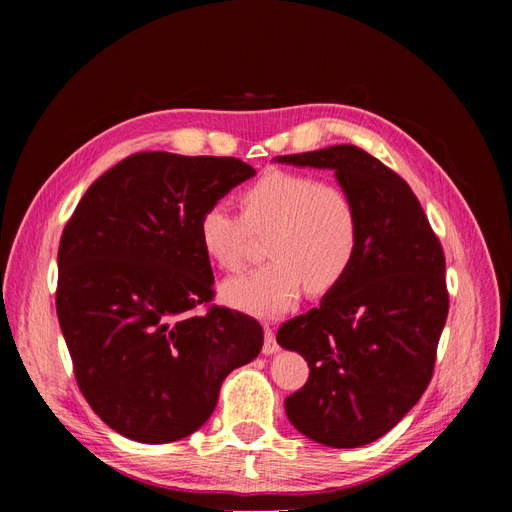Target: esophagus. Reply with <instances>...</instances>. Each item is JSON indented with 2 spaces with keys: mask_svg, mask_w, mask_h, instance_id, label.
I'll return each instance as SVG.
<instances>
[{
  "mask_svg": "<svg viewBox=\"0 0 512 512\" xmlns=\"http://www.w3.org/2000/svg\"><path fill=\"white\" fill-rule=\"evenodd\" d=\"M265 344H262V354H275L277 350H280V346H277V342H275V335H273V329L269 327V324H265Z\"/></svg>",
  "mask_w": 512,
  "mask_h": 512,
  "instance_id": "obj_1",
  "label": "esophagus"
}]
</instances>
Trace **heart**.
Segmentation results:
<instances>
[{
	"label": "heart",
	"instance_id": "1",
	"mask_svg": "<svg viewBox=\"0 0 512 512\" xmlns=\"http://www.w3.org/2000/svg\"><path fill=\"white\" fill-rule=\"evenodd\" d=\"M243 215L209 205L198 222L211 262L235 273L254 235H267V267L228 280L222 301L245 314L273 318L297 305L303 288L322 294L344 282L359 250V215L335 185L271 170L241 194Z\"/></svg>",
	"mask_w": 512,
	"mask_h": 512
}]
</instances>
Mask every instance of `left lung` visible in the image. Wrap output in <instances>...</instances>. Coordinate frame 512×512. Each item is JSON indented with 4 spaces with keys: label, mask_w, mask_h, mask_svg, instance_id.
Listing matches in <instances>:
<instances>
[{
    "label": "left lung",
    "mask_w": 512,
    "mask_h": 512,
    "mask_svg": "<svg viewBox=\"0 0 512 512\" xmlns=\"http://www.w3.org/2000/svg\"><path fill=\"white\" fill-rule=\"evenodd\" d=\"M327 168L359 215V250L344 282L282 324L277 344L309 365L286 397L309 440L359 448L404 418L433 374L448 316L444 252L410 185L354 145L273 158Z\"/></svg>",
    "instance_id": "1"
}]
</instances>
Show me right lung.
Here are the masks:
<instances>
[{
    "mask_svg": "<svg viewBox=\"0 0 512 512\" xmlns=\"http://www.w3.org/2000/svg\"><path fill=\"white\" fill-rule=\"evenodd\" d=\"M256 175L237 158L134 153L89 185L57 252V318L79 389L102 421L143 444L190 436L262 327L211 307L203 211Z\"/></svg>",
    "mask_w": 512,
    "mask_h": 512,
    "instance_id": "right-lung-1",
    "label": "right lung"
}]
</instances>
